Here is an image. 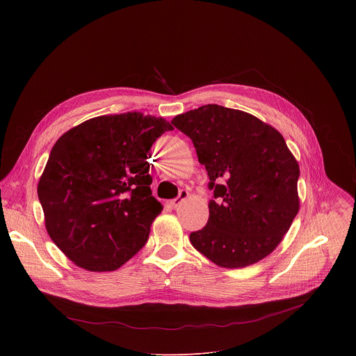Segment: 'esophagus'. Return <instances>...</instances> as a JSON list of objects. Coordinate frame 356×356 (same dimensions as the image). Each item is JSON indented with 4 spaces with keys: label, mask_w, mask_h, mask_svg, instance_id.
<instances>
[{
    "label": "esophagus",
    "mask_w": 356,
    "mask_h": 356,
    "mask_svg": "<svg viewBox=\"0 0 356 356\" xmlns=\"http://www.w3.org/2000/svg\"><path fill=\"white\" fill-rule=\"evenodd\" d=\"M186 198H188V191H186V190H181L180 191V194H179V197H176V198H173V200H170L169 201V204L172 206V207H179L181 202L186 200Z\"/></svg>",
    "instance_id": "esophagus-1"
}]
</instances>
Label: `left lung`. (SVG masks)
Masks as SVG:
<instances>
[{
    "label": "left lung",
    "instance_id": "left-lung-1",
    "mask_svg": "<svg viewBox=\"0 0 356 356\" xmlns=\"http://www.w3.org/2000/svg\"><path fill=\"white\" fill-rule=\"evenodd\" d=\"M172 124L193 140L214 190L207 225L190 234L193 246L227 269L270 255L300 209V168L282 134L218 104L180 114Z\"/></svg>",
    "mask_w": 356,
    "mask_h": 356
}]
</instances>
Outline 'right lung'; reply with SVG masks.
I'll use <instances>...</instances> for the list:
<instances>
[{
	"mask_svg": "<svg viewBox=\"0 0 356 356\" xmlns=\"http://www.w3.org/2000/svg\"><path fill=\"white\" fill-rule=\"evenodd\" d=\"M173 127L142 113L99 115L65 132L38 183L46 231L79 268L111 272L146 243L163 206L147 159Z\"/></svg>",
	"mask_w": 356,
	"mask_h": 356,
	"instance_id": "1",
	"label": "right lung"
}]
</instances>
